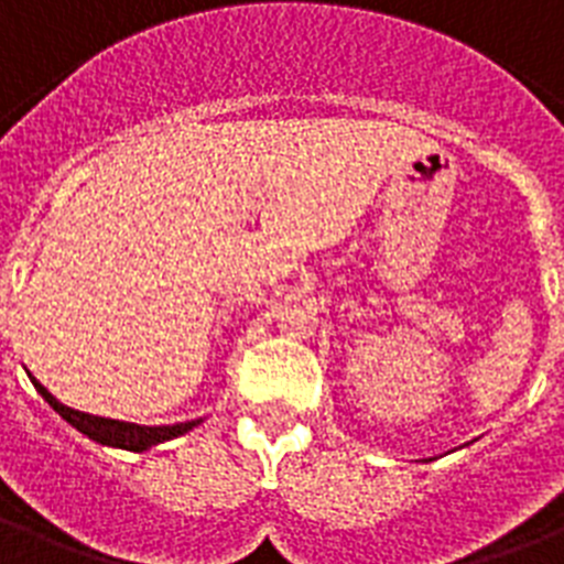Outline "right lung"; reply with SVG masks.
<instances>
[{
  "label": "right lung",
  "instance_id": "right-lung-1",
  "mask_svg": "<svg viewBox=\"0 0 564 564\" xmlns=\"http://www.w3.org/2000/svg\"><path fill=\"white\" fill-rule=\"evenodd\" d=\"M31 377V373H29ZM34 388L43 393V400L57 411L68 425H75L77 432L86 434L89 441L104 443V446H116V448H127V452H144L150 446H159L164 441H173V437H182L185 432H191L194 425H199L203 420H187V423H176V425H139V423H123V420H109V416H95V414H84V411H75L63 405L59 400H54L52 393L45 391L36 377H31Z\"/></svg>",
  "mask_w": 564,
  "mask_h": 564
}]
</instances>
